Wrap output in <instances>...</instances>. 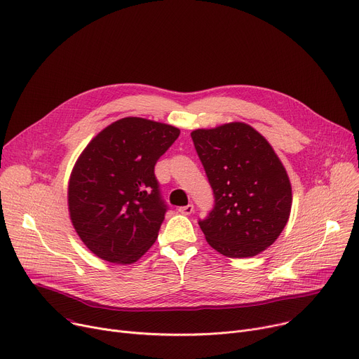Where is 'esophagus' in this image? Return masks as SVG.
I'll return each mask as SVG.
<instances>
[{"label": "esophagus", "mask_w": 359, "mask_h": 359, "mask_svg": "<svg viewBox=\"0 0 359 359\" xmlns=\"http://www.w3.org/2000/svg\"><path fill=\"white\" fill-rule=\"evenodd\" d=\"M178 212L181 215H185V216H189L191 213H194V205L193 204H188V205H184V207H180Z\"/></svg>", "instance_id": "34e87169"}]
</instances>
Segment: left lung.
Segmentation results:
<instances>
[{"label":"left lung","instance_id":"left-lung-1","mask_svg":"<svg viewBox=\"0 0 359 359\" xmlns=\"http://www.w3.org/2000/svg\"><path fill=\"white\" fill-rule=\"evenodd\" d=\"M213 188L215 207L198 224L208 245L229 258L261 254L281 235L291 212V184L268 140L233 121L191 133Z\"/></svg>","mask_w":359,"mask_h":359}]
</instances>
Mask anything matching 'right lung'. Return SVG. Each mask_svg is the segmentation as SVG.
I'll use <instances>...</instances> for the list:
<instances>
[{"mask_svg": "<svg viewBox=\"0 0 359 359\" xmlns=\"http://www.w3.org/2000/svg\"><path fill=\"white\" fill-rule=\"evenodd\" d=\"M178 136L171 124L124 117L82 151L69 178L68 208L94 255L128 265L155 243L166 212L155 163Z\"/></svg>", "mask_w": 359, "mask_h": 359, "instance_id": "obj_1", "label": "right lung"}]
</instances>
